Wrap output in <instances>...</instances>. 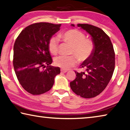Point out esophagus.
Here are the masks:
<instances>
[{
    "label": "esophagus",
    "mask_w": 130,
    "mask_h": 130,
    "mask_svg": "<svg viewBox=\"0 0 130 130\" xmlns=\"http://www.w3.org/2000/svg\"><path fill=\"white\" fill-rule=\"evenodd\" d=\"M67 70H65V69H61V73H66V72H67Z\"/></svg>",
    "instance_id": "esophagus-1"
}]
</instances>
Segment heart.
I'll return each mask as SVG.
<instances>
[{
  "label": "heart",
  "instance_id": "obj_1",
  "mask_svg": "<svg viewBox=\"0 0 130 130\" xmlns=\"http://www.w3.org/2000/svg\"><path fill=\"white\" fill-rule=\"evenodd\" d=\"M58 37L65 42L72 44L71 54L75 55H61L55 59V65L62 69L67 70L75 65L77 58L80 62L85 61L91 56L95 48L93 40L86 38L83 32L77 29H69L59 34ZM48 50L51 54L56 55L59 51V42L57 38L50 39L48 44Z\"/></svg>",
  "mask_w": 130,
  "mask_h": 130
}]
</instances>
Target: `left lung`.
<instances>
[{"label": "left lung", "mask_w": 130, "mask_h": 130, "mask_svg": "<svg viewBox=\"0 0 130 130\" xmlns=\"http://www.w3.org/2000/svg\"><path fill=\"white\" fill-rule=\"evenodd\" d=\"M77 26L90 35L95 48L91 56L80 65L86 71H75L76 79L70 86L77 95L91 98L101 93L110 82L115 70V54L109 37L101 29L87 24Z\"/></svg>", "instance_id": "8db88e82"}]
</instances>
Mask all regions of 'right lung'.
<instances>
[{
    "mask_svg": "<svg viewBox=\"0 0 130 130\" xmlns=\"http://www.w3.org/2000/svg\"><path fill=\"white\" fill-rule=\"evenodd\" d=\"M61 25L48 22L30 25L16 39L13 49L14 71L20 84L29 93L40 95L49 91L54 77L60 73L59 67L50 65L53 60L48 44Z\"/></svg>",
    "mask_w": 130,
    "mask_h": 130,
    "instance_id": "right-lung-1",
    "label": "right lung"
}]
</instances>
